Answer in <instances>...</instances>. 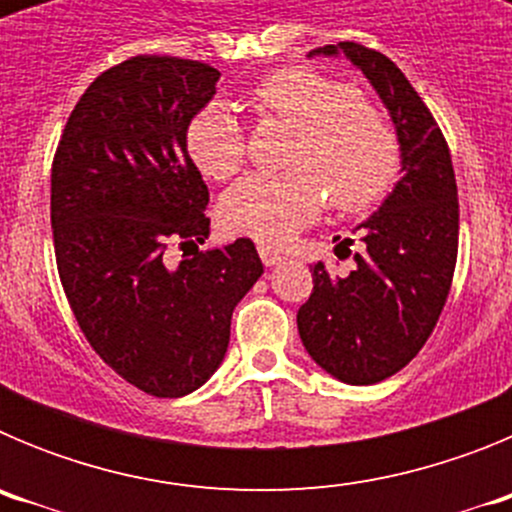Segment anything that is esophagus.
Wrapping results in <instances>:
<instances>
[{
    "instance_id": "esophagus-1",
    "label": "esophagus",
    "mask_w": 512,
    "mask_h": 512,
    "mask_svg": "<svg viewBox=\"0 0 512 512\" xmlns=\"http://www.w3.org/2000/svg\"><path fill=\"white\" fill-rule=\"evenodd\" d=\"M259 256H261V261H264L266 266H277V264H282V261H284L282 253L274 251V248H269V246H259Z\"/></svg>"
}]
</instances>
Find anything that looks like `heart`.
I'll use <instances>...</instances> for the list:
<instances>
[{"label":"heart","mask_w":512,"mask_h":512,"mask_svg":"<svg viewBox=\"0 0 512 512\" xmlns=\"http://www.w3.org/2000/svg\"><path fill=\"white\" fill-rule=\"evenodd\" d=\"M253 107L297 128L289 151L295 169L253 171L220 200V217L233 233L284 243L320 215L324 192L341 212L379 202L400 171V143L387 117L343 81L310 69H279L251 92ZM187 153L210 179L223 182L241 169L246 138L233 107L212 99L187 125Z\"/></svg>","instance_id":"heart-1"}]
</instances>
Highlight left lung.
Segmentation results:
<instances>
[{"label": "left lung", "instance_id": "1", "mask_svg": "<svg viewBox=\"0 0 512 512\" xmlns=\"http://www.w3.org/2000/svg\"><path fill=\"white\" fill-rule=\"evenodd\" d=\"M315 56H346L372 84L395 125L402 176L377 212L356 225L354 271L338 277L312 266V295L297 312V330L330 377L377 384L423 348L449 297L459 246L454 166L436 120L390 58L359 43L307 53Z\"/></svg>", "mask_w": 512, "mask_h": 512}]
</instances>
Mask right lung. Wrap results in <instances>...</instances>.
<instances>
[{
  "mask_svg": "<svg viewBox=\"0 0 512 512\" xmlns=\"http://www.w3.org/2000/svg\"><path fill=\"white\" fill-rule=\"evenodd\" d=\"M217 79L187 58L117 63L81 94L53 158L63 292L104 364L156 397L189 395L217 372L235 305L264 274L248 238L169 259L171 243L210 235V192L184 133Z\"/></svg>",
  "mask_w": 512,
  "mask_h": 512,
  "instance_id": "right-lung-1",
  "label": "right lung"
}]
</instances>
